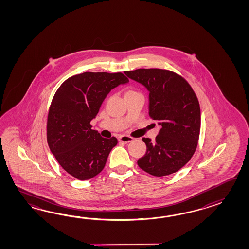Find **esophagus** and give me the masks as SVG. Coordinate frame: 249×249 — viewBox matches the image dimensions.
<instances>
[{
  "label": "esophagus",
  "mask_w": 249,
  "mask_h": 249,
  "mask_svg": "<svg viewBox=\"0 0 249 249\" xmlns=\"http://www.w3.org/2000/svg\"><path fill=\"white\" fill-rule=\"evenodd\" d=\"M118 140H119V142H121L128 143L132 142V141H133V138L127 136V135H121L120 137L118 138Z\"/></svg>",
  "instance_id": "1"
}]
</instances>
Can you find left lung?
Segmentation results:
<instances>
[{
  "label": "left lung",
  "instance_id": "8db88e82",
  "mask_svg": "<svg viewBox=\"0 0 249 249\" xmlns=\"http://www.w3.org/2000/svg\"><path fill=\"white\" fill-rule=\"evenodd\" d=\"M131 79L149 91L148 114L161 126L152 142L143 138L147 152L138 165L149 175L161 177L184 166L195 153L200 132V107L191 85L166 69L125 71Z\"/></svg>",
  "mask_w": 249,
  "mask_h": 249
}]
</instances>
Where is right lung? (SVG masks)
Returning <instances> with one entry per match:
<instances>
[{
	"instance_id": "obj_1",
	"label": "right lung",
	"mask_w": 249,
	"mask_h": 249,
	"mask_svg": "<svg viewBox=\"0 0 249 249\" xmlns=\"http://www.w3.org/2000/svg\"><path fill=\"white\" fill-rule=\"evenodd\" d=\"M128 82L122 73L85 72L69 77L56 91L48 114V145L74 178L89 180L104 168L117 138L101 137L90 121L110 90Z\"/></svg>"
}]
</instances>
